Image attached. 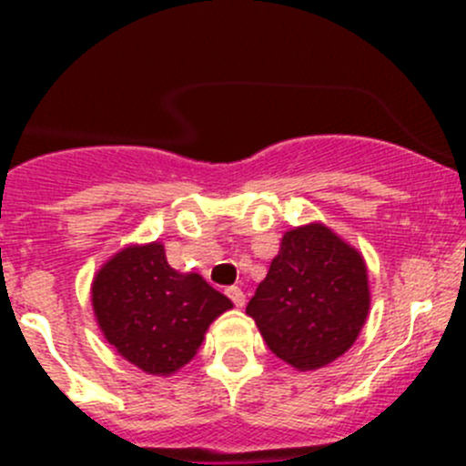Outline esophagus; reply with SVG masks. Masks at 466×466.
Returning <instances> with one entry per match:
<instances>
[{
	"instance_id": "34e87169",
	"label": "esophagus",
	"mask_w": 466,
	"mask_h": 466,
	"mask_svg": "<svg viewBox=\"0 0 466 466\" xmlns=\"http://www.w3.org/2000/svg\"><path fill=\"white\" fill-rule=\"evenodd\" d=\"M225 293H228V298L232 299L234 307H243V304H246V293H243V290L238 289V286H229V289L225 290Z\"/></svg>"
}]
</instances>
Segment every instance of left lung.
Instances as JSON below:
<instances>
[{
    "mask_svg": "<svg viewBox=\"0 0 466 466\" xmlns=\"http://www.w3.org/2000/svg\"><path fill=\"white\" fill-rule=\"evenodd\" d=\"M368 311L363 257L318 223L284 234L279 255L246 307L272 354L302 372L345 354Z\"/></svg>",
    "mask_w": 466,
    "mask_h": 466,
    "instance_id": "left-lung-1",
    "label": "left lung"
}]
</instances>
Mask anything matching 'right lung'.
Returning a JSON list of instances; mask_svg holds the SVG:
<instances>
[{
    "mask_svg": "<svg viewBox=\"0 0 466 466\" xmlns=\"http://www.w3.org/2000/svg\"><path fill=\"white\" fill-rule=\"evenodd\" d=\"M92 304L107 342L148 374L189 363L207 327L232 309L200 275L173 270L159 243L112 257L94 277Z\"/></svg>",
    "mask_w": 466,
    "mask_h": 466,
    "instance_id": "obj_1",
    "label": "right lung"
}]
</instances>
